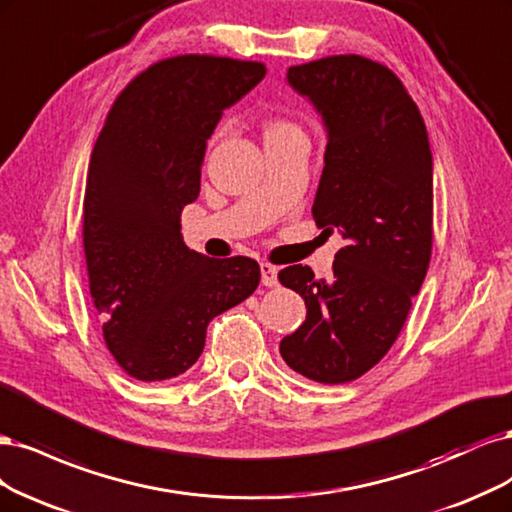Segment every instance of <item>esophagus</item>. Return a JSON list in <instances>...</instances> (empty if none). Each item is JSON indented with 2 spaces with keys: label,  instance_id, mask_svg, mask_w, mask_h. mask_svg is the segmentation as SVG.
I'll list each match as a JSON object with an SVG mask.
<instances>
[{
  "label": "esophagus",
  "instance_id": "1",
  "mask_svg": "<svg viewBox=\"0 0 512 512\" xmlns=\"http://www.w3.org/2000/svg\"><path fill=\"white\" fill-rule=\"evenodd\" d=\"M259 270H261V285H266V287H276L278 285V270H276V266L263 261L261 266H259Z\"/></svg>",
  "mask_w": 512,
  "mask_h": 512
}]
</instances>
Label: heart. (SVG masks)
Listing matches in <instances>:
<instances>
[{"label":"heart","instance_id":"1","mask_svg":"<svg viewBox=\"0 0 512 512\" xmlns=\"http://www.w3.org/2000/svg\"><path fill=\"white\" fill-rule=\"evenodd\" d=\"M274 127H283V125H280V123H276V125H272V127H270V129H274Z\"/></svg>","mask_w":512,"mask_h":512}]
</instances>
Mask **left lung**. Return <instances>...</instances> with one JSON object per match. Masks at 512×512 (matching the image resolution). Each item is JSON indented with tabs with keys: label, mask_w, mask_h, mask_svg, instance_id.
<instances>
[{
	"label": "left lung",
	"mask_w": 512,
	"mask_h": 512,
	"mask_svg": "<svg viewBox=\"0 0 512 512\" xmlns=\"http://www.w3.org/2000/svg\"><path fill=\"white\" fill-rule=\"evenodd\" d=\"M323 121L325 168L312 204L323 232L338 234L334 274L278 272L306 302V321L280 340L287 366L323 385L349 383L398 338L432 257L434 168L425 123L400 78L359 55L287 72Z\"/></svg>",
	"instance_id": "1"
}]
</instances>
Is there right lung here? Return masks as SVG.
<instances>
[{"label": "right lung", "mask_w": 512, "mask_h": 512, "mask_svg": "<svg viewBox=\"0 0 512 512\" xmlns=\"http://www.w3.org/2000/svg\"><path fill=\"white\" fill-rule=\"evenodd\" d=\"M263 76L257 61H159L117 97L93 146L82 221L89 289L108 351L138 381L189 370L208 323L259 285L255 259L189 251L180 212L200 195L206 142L223 110Z\"/></svg>", "instance_id": "1"}]
</instances>
